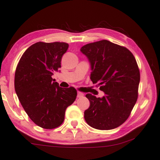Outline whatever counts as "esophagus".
<instances>
[{"instance_id": "1", "label": "esophagus", "mask_w": 160, "mask_h": 160, "mask_svg": "<svg viewBox=\"0 0 160 160\" xmlns=\"http://www.w3.org/2000/svg\"><path fill=\"white\" fill-rule=\"evenodd\" d=\"M84 96V94H82V92H78V98H81V97H82Z\"/></svg>"}]
</instances>
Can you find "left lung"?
<instances>
[{
    "label": "left lung",
    "mask_w": 160,
    "mask_h": 160,
    "mask_svg": "<svg viewBox=\"0 0 160 160\" xmlns=\"http://www.w3.org/2000/svg\"><path fill=\"white\" fill-rule=\"evenodd\" d=\"M80 51L91 63L90 79L106 94H86L90 106L85 120L97 129L117 128L128 119L138 98L140 71L135 57L125 47L106 40L87 44Z\"/></svg>",
    "instance_id": "1"
}]
</instances>
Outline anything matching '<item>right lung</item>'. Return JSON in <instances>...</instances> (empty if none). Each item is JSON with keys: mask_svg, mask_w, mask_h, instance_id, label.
Masks as SVG:
<instances>
[{"mask_svg": "<svg viewBox=\"0 0 160 160\" xmlns=\"http://www.w3.org/2000/svg\"><path fill=\"white\" fill-rule=\"evenodd\" d=\"M66 42H38L30 46L20 59L14 75L17 97L31 120L43 129L59 127L66 109L74 102L77 90L63 89L52 79L61 68Z\"/></svg>", "mask_w": 160, "mask_h": 160, "instance_id": "1", "label": "right lung"}]
</instances>
